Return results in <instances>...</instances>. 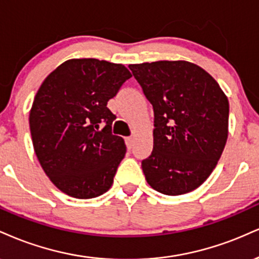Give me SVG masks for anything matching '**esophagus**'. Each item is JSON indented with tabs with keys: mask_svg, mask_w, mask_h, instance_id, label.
<instances>
[{
	"mask_svg": "<svg viewBox=\"0 0 259 259\" xmlns=\"http://www.w3.org/2000/svg\"><path fill=\"white\" fill-rule=\"evenodd\" d=\"M133 143H135V138H133V137H127V138H126V144H127V148H128V149H132V147H133Z\"/></svg>",
	"mask_w": 259,
	"mask_h": 259,
	"instance_id": "obj_1",
	"label": "esophagus"
}]
</instances>
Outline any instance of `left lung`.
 Wrapping results in <instances>:
<instances>
[{
  "mask_svg": "<svg viewBox=\"0 0 259 259\" xmlns=\"http://www.w3.org/2000/svg\"><path fill=\"white\" fill-rule=\"evenodd\" d=\"M154 108V149L142 168L165 195L199 188L221 159L228 139L229 102L206 70L187 60L131 64Z\"/></svg>",
  "mask_w": 259,
  "mask_h": 259,
  "instance_id": "8db88e82",
  "label": "left lung"
}]
</instances>
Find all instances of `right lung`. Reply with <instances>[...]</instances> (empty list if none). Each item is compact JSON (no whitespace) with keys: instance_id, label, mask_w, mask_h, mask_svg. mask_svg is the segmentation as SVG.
Instances as JSON below:
<instances>
[{"instance_id":"add662e5","label":"right lung","mask_w":259,"mask_h":259,"mask_svg":"<svg viewBox=\"0 0 259 259\" xmlns=\"http://www.w3.org/2000/svg\"><path fill=\"white\" fill-rule=\"evenodd\" d=\"M131 76L122 64L81 58L60 64L39 86L29 115L33 150L66 195L92 199L111 188L126 144L111 133L116 116L106 104Z\"/></svg>"}]
</instances>
